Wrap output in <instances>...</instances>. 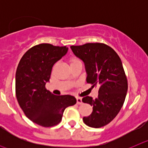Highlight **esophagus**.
<instances>
[{"label": "esophagus", "instance_id": "34e87169", "mask_svg": "<svg viewBox=\"0 0 148 148\" xmlns=\"http://www.w3.org/2000/svg\"><path fill=\"white\" fill-rule=\"evenodd\" d=\"M77 104H82V99L81 98H76Z\"/></svg>", "mask_w": 148, "mask_h": 148}]
</instances>
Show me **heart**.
<instances>
[{"mask_svg":"<svg viewBox=\"0 0 148 148\" xmlns=\"http://www.w3.org/2000/svg\"><path fill=\"white\" fill-rule=\"evenodd\" d=\"M70 65L73 64H75V63H78V62H82L80 59H78V58L76 57H71L70 59Z\"/></svg>","mask_w":148,"mask_h":148,"instance_id":"heart-1","label":"heart"}]
</instances>
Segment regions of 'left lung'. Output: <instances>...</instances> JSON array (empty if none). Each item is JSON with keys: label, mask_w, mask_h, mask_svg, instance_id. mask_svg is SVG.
<instances>
[{"label": "left lung", "mask_w": 148, "mask_h": 148, "mask_svg": "<svg viewBox=\"0 0 148 148\" xmlns=\"http://www.w3.org/2000/svg\"><path fill=\"white\" fill-rule=\"evenodd\" d=\"M73 53L84 63L87 83L99 87L95 99L85 96L84 103L92 107V113L84 117V124L99 128L108 125L119 113L127 91V80L118 54L110 47L101 43L71 46Z\"/></svg>", "instance_id": "obj_1"}]
</instances>
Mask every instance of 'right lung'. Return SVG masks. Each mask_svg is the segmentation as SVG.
Instances as JSON below:
<instances>
[{
	"mask_svg": "<svg viewBox=\"0 0 148 148\" xmlns=\"http://www.w3.org/2000/svg\"><path fill=\"white\" fill-rule=\"evenodd\" d=\"M68 47L40 44L30 48L18 64L15 74L16 98L27 118L45 127L58 125L64 111L76 103L70 95H55L46 89L55 63Z\"/></svg>",
	"mask_w": 148,
	"mask_h": 148,
	"instance_id": "right-lung-1",
	"label": "right lung"
}]
</instances>
